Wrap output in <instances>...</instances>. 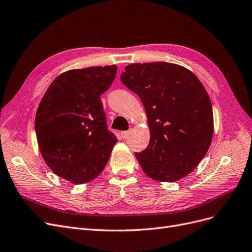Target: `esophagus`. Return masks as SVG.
I'll return each mask as SVG.
<instances>
[{"instance_id": "1", "label": "esophagus", "mask_w": 252, "mask_h": 252, "mask_svg": "<svg viewBox=\"0 0 252 252\" xmlns=\"http://www.w3.org/2000/svg\"><path fill=\"white\" fill-rule=\"evenodd\" d=\"M129 134H131V131H124V132H121V137H123L124 139H126L129 136Z\"/></svg>"}]
</instances>
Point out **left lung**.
<instances>
[{
    "label": "left lung",
    "mask_w": 252,
    "mask_h": 252,
    "mask_svg": "<svg viewBox=\"0 0 252 252\" xmlns=\"http://www.w3.org/2000/svg\"><path fill=\"white\" fill-rule=\"evenodd\" d=\"M120 80L140 97L147 115L150 144L135 153L144 173L172 183L192 172L214 128L211 99L197 77L178 64L152 62L127 65Z\"/></svg>",
    "instance_id": "obj_1"
}]
</instances>
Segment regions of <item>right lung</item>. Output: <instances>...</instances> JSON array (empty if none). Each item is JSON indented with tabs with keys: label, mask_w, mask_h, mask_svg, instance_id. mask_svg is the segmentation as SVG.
<instances>
[{
	"label": "right lung",
	"mask_w": 252,
	"mask_h": 252,
	"mask_svg": "<svg viewBox=\"0 0 252 252\" xmlns=\"http://www.w3.org/2000/svg\"><path fill=\"white\" fill-rule=\"evenodd\" d=\"M116 71V65L65 71L53 81L37 110L35 132L43 159L72 184L97 178L118 141L100 101Z\"/></svg>",
	"instance_id": "obj_1"
}]
</instances>
